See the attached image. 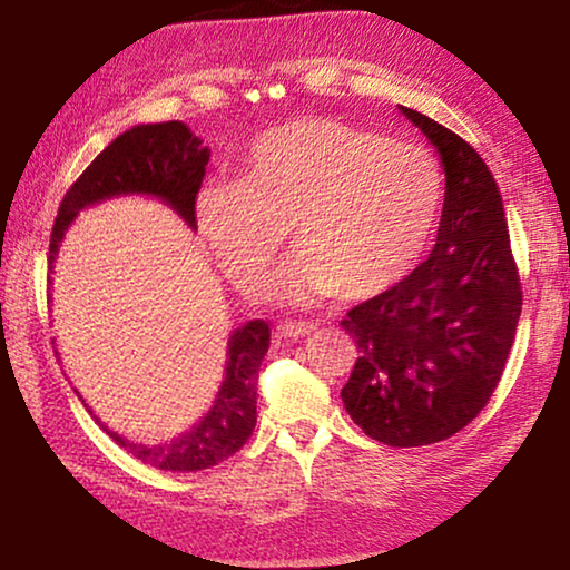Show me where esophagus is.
<instances>
[{"label":"esophagus","mask_w":570,"mask_h":570,"mask_svg":"<svg viewBox=\"0 0 570 570\" xmlns=\"http://www.w3.org/2000/svg\"><path fill=\"white\" fill-rule=\"evenodd\" d=\"M275 332H277V337L298 340V337H306V334L314 332V324H306V322H279L275 326Z\"/></svg>","instance_id":"1"}]
</instances>
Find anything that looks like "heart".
Wrapping results in <instances>:
<instances>
[{
  "label": "heart",
  "instance_id": "b5f03b06",
  "mask_svg": "<svg viewBox=\"0 0 570 570\" xmlns=\"http://www.w3.org/2000/svg\"><path fill=\"white\" fill-rule=\"evenodd\" d=\"M446 207L441 160L423 145L306 116L264 131L240 181L199 194L202 236L240 291L259 293L287 228L303 252L277 279L291 301L389 291L417 267Z\"/></svg>",
  "mask_w": 570,
  "mask_h": 570
}]
</instances>
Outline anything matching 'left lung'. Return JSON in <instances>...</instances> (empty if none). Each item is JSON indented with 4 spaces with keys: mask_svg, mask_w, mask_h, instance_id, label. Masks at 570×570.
<instances>
[{
    "mask_svg": "<svg viewBox=\"0 0 570 570\" xmlns=\"http://www.w3.org/2000/svg\"><path fill=\"white\" fill-rule=\"evenodd\" d=\"M446 170L433 254L340 326L357 345L342 402L386 446H428L470 425L503 376L521 316V283L498 184L478 150L402 106Z\"/></svg>",
    "mask_w": 570,
    "mask_h": 570,
    "instance_id": "1",
    "label": "left lung"
}]
</instances>
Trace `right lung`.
Segmentation results:
<instances>
[{
	"instance_id": "obj_1",
	"label": "right lung",
	"mask_w": 570,
	"mask_h": 570,
	"mask_svg": "<svg viewBox=\"0 0 570 570\" xmlns=\"http://www.w3.org/2000/svg\"><path fill=\"white\" fill-rule=\"evenodd\" d=\"M209 160L207 147L181 121L142 124L116 137L82 176L69 186L51 228L49 272L57 259L65 230L82 207L119 197V194H153L168 202L191 228H197V194ZM51 283V277H49ZM269 347V324L254 318L233 332L228 368L217 400L197 428L166 446L127 443L108 431L131 456L166 472H197L220 464L248 441L256 425V379Z\"/></svg>"
}]
</instances>
